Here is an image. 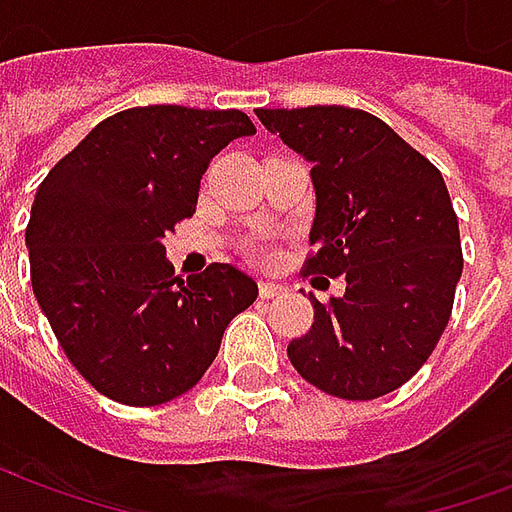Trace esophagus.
<instances>
[{
  "instance_id": "34e87169",
  "label": "esophagus",
  "mask_w": 512,
  "mask_h": 512,
  "mask_svg": "<svg viewBox=\"0 0 512 512\" xmlns=\"http://www.w3.org/2000/svg\"><path fill=\"white\" fill-rule=\"evenodd\" d=\"M288 288L285 285H277V282H260V299H277V296H285Z\"/></svg>"
}]
</instances>
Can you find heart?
Here are the masks:
<instances>
[{
  "label": "heart",
  "mask_w": 512,
  "mask_h": 512,
  "mask_svg": "<svg viewBox=\"0 0 512 512\" xmlns=\"http://www.w3.org/2000/svg\"><path fill=\"white\" fill-rule=\"evenodd\" d=\"M249 257L255 263H271L274 260V246L271 244H252L249 246Z\"/></svg>",
  "instance_id": "heart-1"
}]
</instances>
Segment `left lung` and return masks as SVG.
Segmentation results:
<instances>
[{"mask_svg": "<svg viewBox=\"0 0 512 512\" xmlns=\"http://www.w3.org/2000/svg\"><path fill=\"white\" fill-rule=\"evenodd\" d=\"M257 117L312 164L318 202L304 277L345 279L340 299L310 293L315 321L288 345V359L326 395H389L428 362L450 323L463 252L444 178L362 109H257Z\"/></svg>", "mask_w": 512, "mask_h": 512, "instance_id": "8db88e82", "label": "left lung"}]
</instances>
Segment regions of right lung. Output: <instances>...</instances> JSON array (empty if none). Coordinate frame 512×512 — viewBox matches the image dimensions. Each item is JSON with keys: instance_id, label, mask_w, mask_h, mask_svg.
I'll use <instances>...</instances> for the list:
<instances>
[{"instance_id": "add662e5", "label": "right lung", "mask_w": 512, "mask_h": 512, "mask_svg": "<svg viewBox=\"0 0 512 512\" xmlns=\"http://www.w3.org/2000/svg\"><path fill=\"white\" fill-rule=\"evenodd\" d=\"M238 109L134 106L106 117L38 186L29 274L51 332L87 384L126 406L189 392L255 279L211 263L175 277L161 238L197 208L211 158L252 136Z\"/></svg>"}]
</instances>
